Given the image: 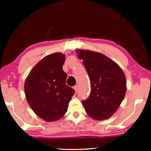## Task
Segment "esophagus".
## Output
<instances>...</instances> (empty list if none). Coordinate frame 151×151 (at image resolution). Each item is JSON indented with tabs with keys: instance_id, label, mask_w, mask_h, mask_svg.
Masks as SVG:
<instances>
[{
	"instance_id": "1",
	"label": "esophagus",
	"mask_w": 151,
	"mask_h": 151,
	"mask_svg": "<svg viewBox=\"0 0 151 151\" xmlns=\"http://www.w3.org/2000/svg\"><path fill=\"white\" fill-rule=\"evenodd\" d=\"M73 88H74V90L76 91H78V85L74 86H73Z\"/></svg>"
}]
</instances>
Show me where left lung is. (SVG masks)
I'll return each mask as SVG.
<instances>
[{
  "label": "left lung",
  "instance_id": "8db88e82",
  "mask_svg": "<svg viewBox=\"0 0 151 151\" xmlns=\"http://www.w3.org/2000/svg\"><path fill=\"white\" fill-rule=\"evenodd\" d=\"M78 57L88 73L91 93L82 101L86 112L98 120L112 116L119 108L127 91V80L119 65L106 55L88 50L76 49Z\"/></svg>",
  "mask_w": 151,
  "mask_h": 151
}]
</instances>
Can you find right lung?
Segmentation results:
<instances>
[{
	"label": "right lung",
	"mask_w": 151,
	"mask_h": 151,
	"mask_svg": "<svg viewBox=\"0 0 151 151\" xmlns=\"http://www.w3.org/2000/svg\"><path fill=\"white\" fill-rule=\"evenodd\" d=\"M65 55L55 53L43 58L30 71L24 93L34 112L45 121H57L67 113L75 91L66 84Z\"/></svg>",
	"instance_id": "obj_1"
}]
</instances>
